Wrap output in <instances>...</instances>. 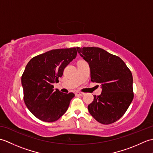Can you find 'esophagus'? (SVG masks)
<instances>
[{"instance_id": "esophagus-1", "label": "esophagus", "mask_w": 153, "mask_h": 153, "mask_svg": "<svg viewBox=\"0 0 153 153\" xmlns=\"http://www.w3.org/2000/svg\"><path fill=\"white\" fill-rule=\"evenodd\" d=\"M75 95L76 96H83L84 95V93H82V92H76L75 93Z\"/></svg>"}]
</instances>
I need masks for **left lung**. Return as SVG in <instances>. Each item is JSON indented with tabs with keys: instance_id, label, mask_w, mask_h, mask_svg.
I'll use <instances>...</instances> for the list:
<instances>
[{
	"instance_id": "obj_1",
	"label": "left lung",
	"mask_w": 153,
	"mask_h": 153,
	"mask_svg": "<svg viewBox=\"0 0 153 153\" xmlns=\"http://www.w3.org/2000/svg\"><path fill=\"white\" fill-rule=\"evenodd\" d=\"M89 64L91 81L99 83L102 93L94 95L88 110L97 122L110 124L124 114L134 99L133 76L121 58L99 47H77Z\"/></svg>"
}]
</instances>
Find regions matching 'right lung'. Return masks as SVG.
Instances as JSON below:
<instances>
[{
  "label": "right lung",
  "instance_id": "1",
  "mask_svg": "<svg viewBox=\"0 0 153 153\" xmlns=\"http://www.w3.org/2000/svg\"><path fill=\"white\" fill-rule=\"evenodd\" d=\"M76 48L47 51L35 56L25 66L22 76L25 105L42 121H56L67 111L73 93H64L53 89L64 68L76 58Z\"/></svg>",
  "mask_w": 153,
  "mask_h": 153
}]
</instances>
